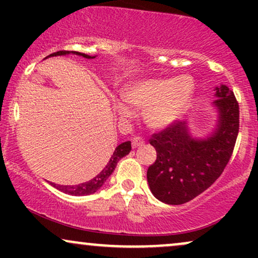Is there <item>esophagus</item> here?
I'll return each instance as SVG.
<instances>
[{"label": "esophagus", "mask_w": 258, "mask_h": 258, "mask_svg": "<svg viewBox=\"0 0 258 258\" xmlns=\"http://www.w3.org/2000/svg\"><path fill=\"white\" fill-rule=\"evenodd\" d=\"M144 144V139L142 137H139V136H135V137L132 138V147L133 148H138L141 146H143Z\"/></svg>", "instance_id": "1"}]
</instances>
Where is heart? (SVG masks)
Masks as SVG:
<instances>
[{
    "label": "heart",
    "instance_id": "1",
    "mask_svg": "<svg viewBox=\"0 0 258 258\" xmlns=\"http://www.w3.org/2000/svg\"><path fill=\"white\" fill-rule=\"evenodd\" d=\"M194 90V81L189 76L137 80L123 88L122 99H115L114 108L122 117L131 116V105L144 109L143 117L148 125L153 128H165L185 114Z\"/></svg>",
    "mask_w": 258,
    "mask_h": 258
}]
</instances>
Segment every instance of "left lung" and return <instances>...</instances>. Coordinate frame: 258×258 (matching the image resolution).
I'll return each instance as SVG.
<instances>
[{
	"mask_svg": "<svg viewBox=\"0 0 258 258\" xmlns=\"http://www.w3.org/2000/svg\"><path fill=\"white\" fill-rule=\"evenodd\" d=\"M215 91L218 121L210 137L193 138L186 123L179 121L149 139L156 160L147 178L153 195L162 203L180 205L193 200L214 184L230 160L239 132V104L226 85Z\"/></svg>",
	"mask_w": 258,
	"mask_h": 258,
	"instance_id": "left-lung-1",
	"label": "left lung"
}]
</instances>
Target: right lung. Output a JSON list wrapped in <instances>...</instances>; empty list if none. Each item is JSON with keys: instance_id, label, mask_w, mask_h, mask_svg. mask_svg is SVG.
<instances>
[{"instance_id": "1", "label": "right lung", "mask_w": 258, "mask_h": 258, "mask_svg": "<svg viewBox=\"0 0 258 258\" xmlns=\"http://www.w3.org/2000/svg\"><path fill=\"white\" fill-rule=\"evenodd\" d=\"M69 53H74V54L81 55V57L87 58V59L94 58V57H91V55L85 54V53L70 52V51H58V52L52 53V54H49L48 57L65 55V54H69ZM130 152H131V142L130 141L123 142V143L119 144V146L115 148L114 153H112L110 159H109L108 164L105 165V167L103 168V170L100 171V172L97 174L94 178H92L91 180H87V182L81 183V184H78V185H57V184H54V183H51V184L54 186V188H57L60 191H63V193H65V194L76 195V197H82V195H90V194L96 193L100 186L104 184V182L109 178V176L112 173V171L115 170V167H116L119 160L122 159L123 156H126Z\"/></svg>"}]
</instances>
